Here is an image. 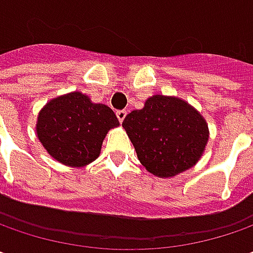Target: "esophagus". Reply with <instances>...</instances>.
I'll return each instance as SVG.
<instances>
[{"instance_id":"esophagus-1","label":"esophagus","mask_w":253,"mask_h":253,"mask_svg":"<svg viewBox=\"0 0 253 253\" xmlns=\"http://www.w3.org/2000/svg\"><path fill=\"white\" fill-rule=\"evenodd\" d=\"M126 114L128 112L125 111V110H120V111H117V118H118V121L122 122L125 120V117H126Z\"/></svg>"}]
</instances>
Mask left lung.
<instances>
[{"mask_svg":"<svg viewBox=\"0 0 253 253\" xmlns=\"http://www.w3.org/2000/svg\"><path fill=\"white\" fill-rule=\"evenodd\" d=\"M138 159L158 177H171L193 168L209 141L206 120L177 97L153 95L142 110L122 122Z\"/></svg>","mask_w":253,"mask_h":253,"instance_id":"obj_1","label":"left lung"}]
</instances>
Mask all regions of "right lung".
Listing matches in <instances>:
<instances>
[{
  "label": "right lung",
  "mask_w": 253,
  "mask_h": 253,
  "mask_svg": "<svg viewBox=\"0 0 253 253\" xmlns=\"http://www.w3.org/2000/svg\"><path fill=\"white\" fill-rule=\"evenodd\" d=\"M118 125L110 107L73 91L50 100L41 110L36 135L53 159L83 168L100 156L107 132Z\"/></svg>",
  "instance_id": "right-lung-1"
}]
</instances>
